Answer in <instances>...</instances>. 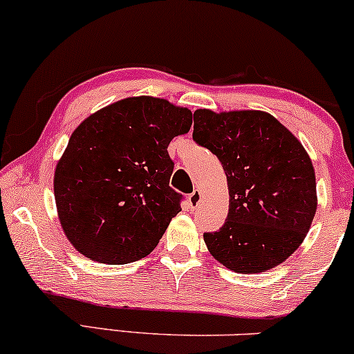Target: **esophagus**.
I'll return each instance as SVG.
<instances>
[{
  "mask_svg": "<svg viewBox=\"0 0 354 354\" xmlns=\"http://www.w3.org/2000/svg\"><path fill=\"white\" fill-rule=\"evenodd\" d=\"M200 202H202V192H200L198 189H195L192 194L189 195V205L190 208H197Z\"/></svg>",
  "mask_w": 354,
  "mask_h": 354,
  "instance_id": "obj_1",
  "label": "esophagus"
}]
</instances>
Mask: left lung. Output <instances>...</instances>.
I'll list each match as a JSON object with an SVG mask.
<instances>
[{
  "label": "left lung",
  "mask_w": 354,
  "mask_h": 354,
  "mask_svg": "<svg viewBox=\"0 0 354 354\" xmlns=\"http://www.w3.org/2000/svg\"><path fill=\"white\" fill-rule=\"evenodd\" d=\"M194 141L220 159L230 190L208 251L239 274L263 272L304 241L317 212L315 172L299 139L264 111L194 113Z\"/></svg>",
  "instance_id": "obj_1"
}]
</instances>
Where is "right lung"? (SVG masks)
<instances>
[{"label": "right lung", "mask_w": 354, "mask_h": 354, "mask_svg": "<svg viewBox=\"0 0 354 354\" xmlns=\"http://www.w3.org/2000/svg\"><path fill=\"white\" fill-rule=\"evenodd\" d=\"M190 126L187 108L134 97L73 131L57 164L54 194L60 225L78 252L128 264L154 250L184 198L169 185V142Z\"/></svg>", "instance_id": "1"}]
</instances>
